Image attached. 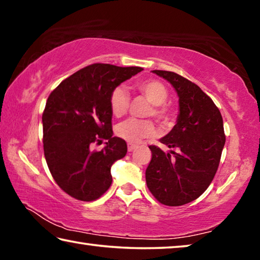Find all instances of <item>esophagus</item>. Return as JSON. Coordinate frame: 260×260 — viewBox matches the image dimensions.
I'll list each match as a JSON object with an SVG mask.
<instances>
[{
  "mask_svg": "<svg viewBox=\"0 0 260 260\" xmlns=\"http://www.w3.org/2000/svg\"><path fill=\"white\" fill-rule=\"evenodd\" d=\"M135 148H136V144H133V143L127 144V149H128V151H133Z\"/></svg>",
  "mask_w": 260,
  "mask_h": 260,
  "instance_id": "esophagus-1",
  "label": "esophagus"
}]
</instances>
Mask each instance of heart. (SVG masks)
Listing matches in <instances>:
<instances>
[{
    "label": "heart",
    "mask_w": 260,
    "mask_h": 260,
    "mask_svg": "<svg viewBox=\"0 0 260 260\" xmlns=\"http://www.w3.org/2000/svg\"><path fill=\"white\" fill-rule=\"evenodd\" d=\"M138 89L153 105L151 112L153 117H156L162 124L169 125L173 119V109L165 104L169 98V91L164 83L158 80L142 81L138 85ZM109 104L114 117L119 118L124 116L129 107V95L126 88L122 86L114 88L110 94ZM155 133L156 128L151 121L139 120L135 118H129L116 126L118 138L131 143H136L142 139L151 138Z\"/></svg>",
    "instance_id": "heart-1"
}]
</instances>
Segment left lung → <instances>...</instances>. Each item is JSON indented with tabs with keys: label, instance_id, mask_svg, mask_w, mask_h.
Wrapping results in <instances>:
<instances>
[{
	"label": "left lung",
	"instance_id": "left-lung-1",
	"mask_svg": "<svg viewBox=\"0 0 260 260\" xmlns=\"http://www.w3.org/2000/svg\"><path fill=\"white\" fill-rule=\"evenodd\" d=\"M152 73L169 81L178 94L177 124L160 142L179 152L149 147L152 158L146 181L158 202L180 206L199 199L212 182L226 141L222 117L213 101L188 79L160 70Z\"/></svg>",
	"mask_w": 260,
	"mask_h": 260
}]
</instances>
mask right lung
Listing matches in <instances>:
<instances>
[{"instance_id": "right-lung-1", "label": "right lung", "mask_w": 260, "mask_h": 260, "mask_svg": "<svg viewBox=\"0 0 260 260\" xmlns=\"http://www.w3.org/2000/svg\"><path fill=\"white\" fill-rule=\"evenodd\" d=\"M142 70L91 64L61 81L48 98L42 114L46 161L56 183L74 199L95 201L111 186V166L126 156L127 144L112 136L109 98ZM104 139L102 151L91 150Z\"/></svg>"}]
</instances>
